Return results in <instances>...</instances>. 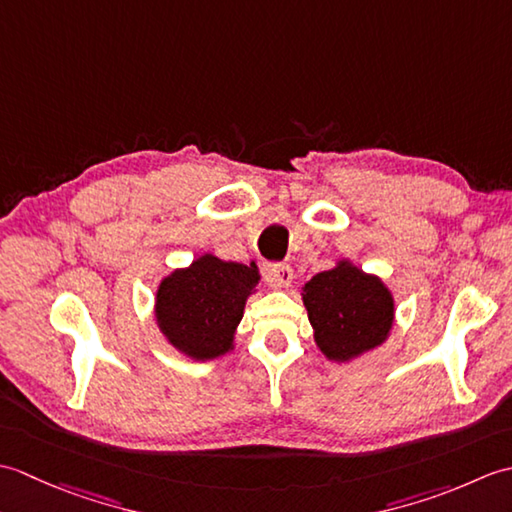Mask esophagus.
Listing matches in <instances>:
<instances>
[{
    "instance_id": "obj_1",
    "label": "esophagus",
    "mask_w": 512,
    "mask_h": 512,
    "mask_svg": "<svg viewBox=\"0 0 512 512\" xmlns=\"http://www.w3.org/2000/svg\"><path fill=\"white\" fill-rule=\"evenodd\" d=\"M266 277L273 286L288 288L292 284V277H295V273H292V268L288 264H275L266 270Z\"/></svg>"
}]
</instances>
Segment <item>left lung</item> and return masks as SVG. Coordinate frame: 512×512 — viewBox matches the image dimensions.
<instances>
[{"label": "left lung", "instance_id": "1", "mask_svg": "<svg viewBox=\"0 0 512 512\" xmlns=\"http://www.w3.org/2000/svg\"><path fill=\"white\" fill-rule=\"evenodd\" d=\"M312 336L328 361L350 363L383 345L396 319V301L378 275L350 259L314 275L301 288Z\"/></svg>", "mask_w": 512, "mask_h": 512}]
</instances>
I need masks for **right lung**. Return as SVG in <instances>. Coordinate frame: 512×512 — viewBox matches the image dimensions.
Instances as JSON below:
<instances>
[{
  "mask_svg": "<svg viewBox=\"0 0 512 512\" xmlns=\"http://www.w3.org/2000/svg\"><path fill=\"white\" fill-rule=\"evenodd\" d=\"M255 262H226L213 253L162 277L154 317L165 341L191 361H213L235 350V332L257 292Z\"/></svg>",
  "mask_w": 512,
  "mask_h": 512,
  "instance_id": "obj_1",
  "label": "right lung"
}]
</instances>
